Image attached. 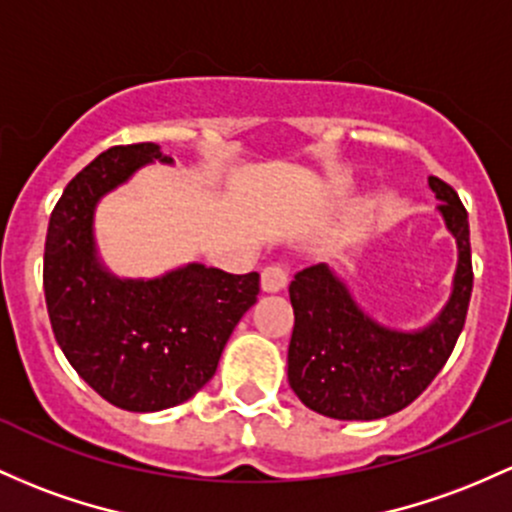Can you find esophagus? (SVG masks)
Wrapping results in <instances>:
<instances>
[{
  "label": "esophagus",
  "mask_w": 512,
  "mask_h": 512,
  "mask_svg": "<svg viewBox=\"0 0 512 512\" xmlns=\"http://www.w3.org/2000/svg\"><path fill=\"white\" fill-rule=\"evenodd\" d=\"M286 282H289V274L282 265H269L262 269V291L265 294H277L284 289Z\"/></svg>",
  "instance_id": "esophagus-1"
}]
</instances>
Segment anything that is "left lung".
Returning <instances> with one entry per match:
<instances>
[{"instance_id": "8db88e82", "label": "left lung", "mask_w": 512, "mask_h": 512, "mask_svg": "<svg viewBox=\"0 0 512 512\" xmlns=\"http://www.w3.org/2000/svg\"><path fill=\"white\" fill-rule=\"evenodd\" d=\"M428 187L457 245L449 299L430 323L413 330L381 323L359 306L350 284L328 265L303 269L291 282L289 386L311 411L335 420L386 418L428 389L452 355L474 284L469 216L442 179L428 177Z\"/></svg>"}]
</instances>
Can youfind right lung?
Instances as JSON below:
<instances>
[{"label":"right lung","mask_w":512,"mask_h":512,"mask_svg":"<svg viewBox=\"0 0 512 512\" xmlns=\"http://www.w3.org/2000/svg\"><path fill=\"white\" fill-rule=\"evenodd\" d=\"M174 165L157 143L94 157L50 213L43 289L60 350L111 406L155 413L189 401L216 374L223 347L255 306L260 274L187 262L160 277H119L101 260L99 201L145 165Z\"/></svg>","instance_id":"1"}]
</instances>
